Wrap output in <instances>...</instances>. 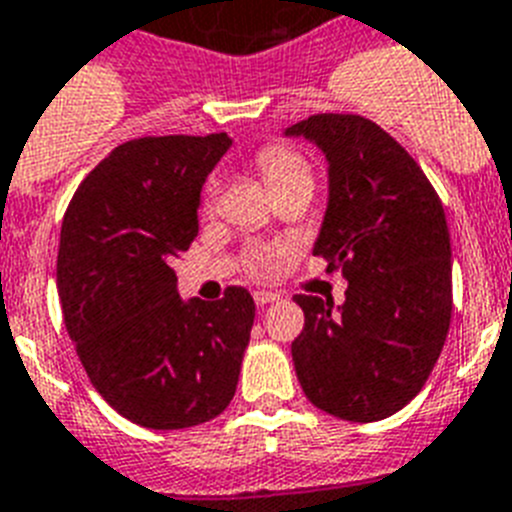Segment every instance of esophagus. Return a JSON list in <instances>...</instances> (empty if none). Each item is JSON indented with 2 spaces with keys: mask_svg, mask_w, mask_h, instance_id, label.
<instances>
[{
  "mask_svg": "<svg viewBox=\"0 0 512 512\" xmlns=\"http://www.w3.org/2000/svg\"><path fill=\"white\" fill-rule=\"evenodd\" d=\"M278 299V294L276 292H255V302L260 307L263 305H270V302H276Z\"/></svg>",
  "mask_w": 512,
  "mask_h": 512,
  "instance_id": "34e87169",
  "label": "esophagus"
}]
</instances>
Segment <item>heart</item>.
Wrapping results in <instances>:
<instances>
[{
	"label": "heart",
	"instance_id": "1",
	"mask_svg": "<svg viewBox=\"0 0 512 512\" xmlns=\"http://www.w3.org/2000/svg\"><path fill=\"white\" fill-rule=\"evenodd\" d=\"M257 168L263 173L265 184L270 186L273 194L286 189H294V186H310L315 184L313 165L307 160L297 147L292 144H284V141H270L265 147L257 149L255 155ZM220 184L218 178H210L202 189V207L205 210H213L215 202H218Z\"/></svg>",
	"mask_w": 512,
	"mask_h": 512
}]
</instances>
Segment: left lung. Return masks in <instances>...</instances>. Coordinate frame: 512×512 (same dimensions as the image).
<instances>
[{
    "mask_svg": "<svg viewBox=\"0 0 512 512\" xmlns=\"http://www.w3.org/2000/svg\"><path fill=\"white\" fill-rule=\"evenodd\" d=\"M328 160V210L315 255L350 281L344 305L294 294L305 328L292 342L315 407L371 423L397 413L442 355L452 318V249L439 194L373 120L321 112L294 123Z\"/></svg>",
    "mask_w": 512,
    "mask_h": 512,
    "instance_id": "1",
    "label": "left lung"
}]
</instances>
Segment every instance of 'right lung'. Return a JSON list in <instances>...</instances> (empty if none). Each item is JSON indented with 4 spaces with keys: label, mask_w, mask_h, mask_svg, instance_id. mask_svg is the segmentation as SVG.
Segmentation results:
<instances>
[{
    "label": "right lung",
    "mask_w": 512,
    "mask_h": 512,
    "mask_svg": "<svg viewBox=\"0 0 512 512\" xmlns=\"http://www.w3.org/2000/svg\"><path fill=\"white\" fill-rule=\"evenodd\" d=\"M231 139L141 136L70 199L57 292L78 360L107 405L144 429H189L234 400L255 321L244 286L184 302L170 268L199 231V191Z\"/></svg>",
    "instance_id": "right-lung-1"
}]
</instances>
